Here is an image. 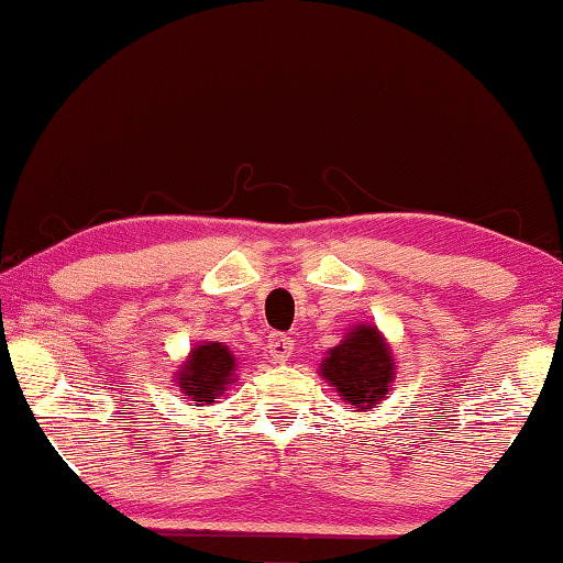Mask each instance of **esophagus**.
Masks as SVG:
<instances>
[{"label": "esophagus", "instance_id": "1", "mask_svg": "<svg viewBox=\"0 0 563 563\" xmlns=\"http://www.w3.org/2000/svg\"><path fill=\"white\" fill-rule=\"evenodd\" d=\"M292 347H296V341H292V338L283 335V333H273L271 343H267V353L273 355L275 363H285L290 358Z\"/></svg>", "mask_w": 563, "mask_h": 563}]
</instances>
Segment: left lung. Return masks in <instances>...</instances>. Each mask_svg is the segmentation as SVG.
Returning a JSON list of instances; mask_svg holds the SVG:
<instances>
[{
    "label": "left lung",
    "mask_w": 563,
    "mask_h": 563,
    "mask_svg": "<svg viewBox=\"0 0 563 563\" xmlns=\"http://www.w3.org/2000/svg\"><path fill=\"white\" fill-rule=\"evenodd\" d=\"M320 376L343 396L345 404L358 410L378 406L394 383V353L376 325L358 323L347 330L335 347H330L320 363Z\"/></svg>",
    "instance_id": "left-lung-1"
}]
</instances>
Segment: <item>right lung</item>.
Wrapping results in <instances>:
<instances>
[{
	"label": "right lung",
	"mask_w": 563,
	"mask_h": 563,
	"mask_svg": "<svg viewBox=\"0 0 563 563\" xmlns=\"http://www.w3.org/2000/svg\"><path fill=\"white\" fill-rule=\"evenodd\" d=\"M235 380V355L216 341L195 345L175 376L177 388L198 406L212 404Z\"/></svg>",
	"instance_id": "1"
}]
</instances>
